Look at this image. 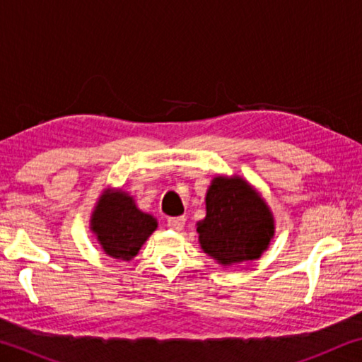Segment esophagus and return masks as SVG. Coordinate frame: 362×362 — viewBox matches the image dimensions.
I'll return each mask as SVG.
<instances>
[{
  "label": "esophagus",
  "mask_w": 362,
  "mask_h": 362,
  "mask_svg": "<svg viewBox=\"0 0 362 362\" xmlns=\"http://www.w3.org/2000/svg\"><path fill=\"white\" fill-rule=\"evenodd\" d=\"M185 220H187L185 217H170L168 218V226L175 231H179L185 226Z\"/></svg>",
  "instance_id": "esophagus-1"
}]
</instances>
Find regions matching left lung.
Segmentation results:
<instances>
[{
  "label": "left lung",
  "instance_id": "8db88e82",
  "mask_svg": "<svg viewBox=\"0 0 362 362\" xmlns=\"http://www.w3.org/2000/svg\"><path fill=\"white\" fill-rule=\"evenodd\" d=\"M201 247L222 265L259 259L273 238V216L260 194L240 177H216L198 223Z\"/></svg>",
  "mask_w": 362,
  "mask_h": 362
}]
</instances>
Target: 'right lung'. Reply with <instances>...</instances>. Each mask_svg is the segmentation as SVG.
<instances>
[{"label": "right lung", "mask_w": 362, "mask_h": 362, "mask_svg": "<svg viewBox=\"0 0 362 362\" xmlns=\"http://www.w3.org/2000/svg\"><path fill=\"white\" fill-rule=\"evenodd\" d=\"M105 252L113 259L131 260L156 230V220L137 209L136 203L124 192L102 194L90 220Z\"/></svg>", "instance_id": "right-lung-1"}]
</instances>
